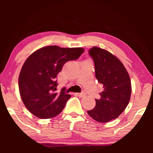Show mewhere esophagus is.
<instances>
[{
	"instance_id": "obj_1",
	"label": "esophagus",
	"mask_w": 153,
	"mask_h": 153,
	"mask_svg": "<svg viewBox=\"0 0 153 153\" xmlns=\"http://www.w3.org/2000/svg\"><path fill=\"white\" fill-rule=\"evenodd\" d=\"M76 95L77 96H79V97H83L85 96V94L83 93H76Z\"/></svg>"
}]
</instances>
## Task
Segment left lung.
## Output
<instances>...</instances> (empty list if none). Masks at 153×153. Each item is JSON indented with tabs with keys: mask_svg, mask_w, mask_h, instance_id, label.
Masks as SVG:
<instances>
[{
	"mask_svg": "<svg viewBox=\"0 0 153 153\" xmlns=\"http://www.w3.org/2000/svg\"><path fill=\"white\" fill-rule=\"evenodd\" d=\"M88 53L95 64V77L103 85L101 97L88 114L100 123L116 119L128 105L131 93L130 78L120 60L101 48L93 47Z\"/></svg>",
	"mask_w": 153,
	"mask_h": 153,
	"instance_id": "8db88e82",
	"label": "left lung"
}]
</instances>
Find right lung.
I'll return each mask as SVG.
<instances>
[{"label":"right lung","mask_w":153,"mask_h":153,"mask_svg":"<svg viewBox=\"0 0 153 153\" xmlns=\"http://www.w3.org/2000/svg\"><path fill=\"white\" fill-rule=\"evenodd\" d=\"M82 48L48 46L33 53L23 65L19 76V88L24 105L39 118L58 116L71 95L61 89L56 93V76L65 62L77 60Z\"/></svg>","instance_id":"1"}]
</instances>
